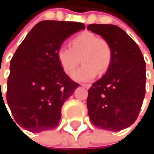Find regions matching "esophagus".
Wrapping results in <instances>:
<instances>
[{
    "mask_svg": "<svg viewBox=\"0 0 154 154\" xmlns=\"http://www.w3.org/2000/svg\"><path fill=\"white\" fill-rule=\"evenodd\" d=\"M82 86H84V87H85V88H90L91 87V85L90 84H82Z\"/></svg>",
    "mask_w": 154,
    "mask_h": 154,
    "instance_id": "34e87169",
    "label": "esophagus"
}]
</instances>
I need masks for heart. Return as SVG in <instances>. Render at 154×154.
Returning a JSON list of instances; mask_svg holds the SVG:
<instances>
[{
    "mask_svg": "<svg viewBox=\"0 0 154 154\" xmlns=\"http://www.w3.org/2000/svg\"><path fill=\"white\" fill-rule=\"evenodd\" d=\"M69 47H60L57 51L58 61L68 76H72L81 62L83 66L74 75L80 82L94 79L96 74H104L112 62V48L107 39L85 31L69 41Z\"/></svg>",
    "mask_w": 154,
    "mask_h": 154,
    "instance_id": "1",
    "label": "heart"
}]
</instances>
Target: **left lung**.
<instances>
[{
  "mask_svg": "<svg viewBox=\"0 0 154 154\" xmlns=\"http://www.w3.org/2000/svg\"><path fill=\"white\" fill-rule=\"evenodd\" d=\"M87 29L107 39L113 52L106 74L88 89L90 120L101 129H125L137 120L145 95L143 56L136 42L117 26L92 24Z\"/></svg>",
  "mask_w": 154,
  "mask_h": 154,
  "instance_id": "1",
  "label": "left lung"
}]
</instances>
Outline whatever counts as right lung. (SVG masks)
Masks as SVG:
<instances>
[{"label":"right lung","mask_w":154,"mask_h":154,"mask_svg":"<svg viewBox=\"0 0 154 154\" xmlns=\"http://www.w3.org/2000/svg\"><path fill=\"white\" fill-rule=\"evenodd\" d=\"M85 28L78 22L44 20L17 47L11 60L6 94L16 126L33 133L58 126L64 102L79 85L61 69L57 51L67 38Z\"/></svg>","instance_id":"obj_1"}]
</instances>
